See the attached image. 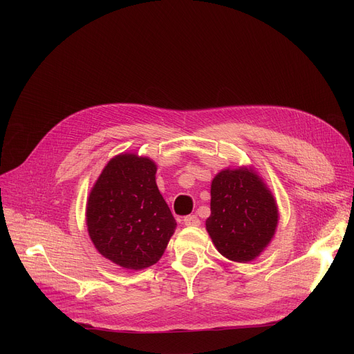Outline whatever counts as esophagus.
I'll use <instances>...</instances> for the list:
<instances>
[{"label": "esophagus", "mask_w": 354, "mask_h": 354, "mask_svg": "<svg viewBox=\"0 0 354 354\" xmlns=\"http://www.w3.org/2000/svg\"><path fill=\"white\" fill-rule=\"evenodd\" d=\"M183 224L187 227H198L201 224V221L196 215H188L183 218Z\"/></svg>", "instance_id": "esophagus-1"}]
</instances>
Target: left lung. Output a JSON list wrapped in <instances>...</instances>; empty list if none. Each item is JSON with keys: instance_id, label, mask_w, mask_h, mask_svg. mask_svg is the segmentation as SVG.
Returning <instances> with one entry per match:
<instances>
[{"instance_id": "8db88e82", "label": "left lung", "mask_w": 354, "mask_h": 354, "mask_svg": "<svg viewBox=\"0 0 354 354\" xmlns=\"http://www.w3.org/2000/svg\"><path fill=\"white\" fill-rule=\"evenodd\" d=\"M277 222L274 196L255 172L239 167L214 178L207 230L222 255L236 263L251 261L268 245Z\"/></svg>"}]
</instances>
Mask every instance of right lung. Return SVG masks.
Wrapping results in <instances>:
<instances>
[{
    "label": "right lung",
    "mask_w": 354,
    "mask_h": 354,
    "mask_svg": "<svg viewBox=\"0 0 354 354\" xmlns=\"http://www.w3.org/2000/svg\"><path fill=\"white\" fill-rule=\"evenodd\" d=\"M149 158L124 153L111 159L93 187L86 221L97 251L127 270L159 261L176 221L155 180Z\"/></svg>",
    "instance_id": "right-lung-1"
}]
</instances>
